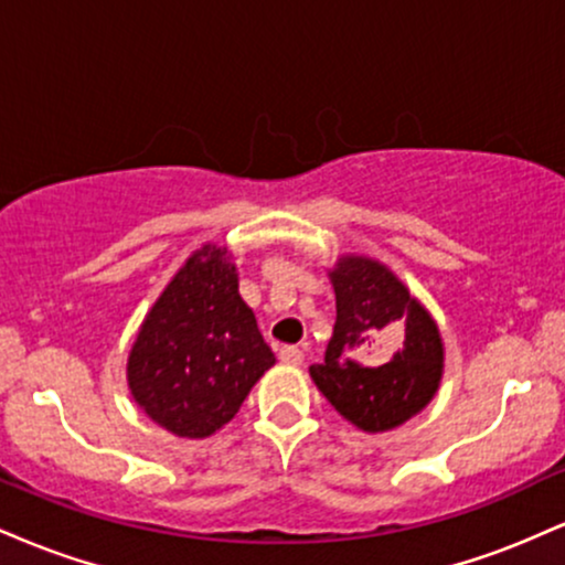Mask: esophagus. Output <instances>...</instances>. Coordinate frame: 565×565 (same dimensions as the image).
<instances>
[{
	"mask_svg": "<svg viewBox=\"0 0 565 565\" xmlns=\"http://www.w3.org/2000/svg\"><path fill=\"white\" fill-rule=\"evenodd\" d=\"M278 361L281 364H289V366H300L302 364V350L295 348V345H284L278 350Z\"/></svg>",
	"mask_w": 565,
	"mask_h": 565,
	"instance_id": "34e87169",
	"label": "esophagus"
}]
</instances>
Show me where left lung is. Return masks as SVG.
<instances>
[{
    "instance_id": "obj_1",
    "label": "left lung",
    "mask_w": 565,
    "mask_h": 565,
    "mask_svg": "<svg viewBox=\"0 0 565 565\" xmlns=\"http://www.w3.org/2000/svg\"><path fill=\"white\" fill-rule=\"evenodd\" d=\"M337 319L310 377L364 433H387L419 414L444 377V337L430 310L385 263L342 255L327 270Z\"/></svg>"
}]
</instances>
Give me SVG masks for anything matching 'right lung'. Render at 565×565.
Returning <instances> with one entry per match:
<instances>
[{
    "label": "right lung",
    "instance_id": "1",
    "mask_svg": "<svg viewBox=\"0 0 565 565\" xmlns=\"http://www.w3.org/2000/svg\"><path fill=\"white\" fill-rule=\"evenodd\" d=\"M276 364L238 295L228 246L201 244L142 319L127 355V385L146 417L178 438L225 427Z\"/></svg>",
    "mask_w": 565,
    "mask_h": 565
}]
</instances>
